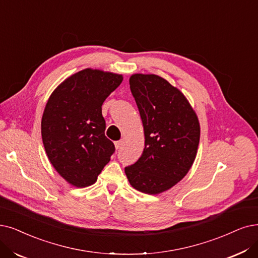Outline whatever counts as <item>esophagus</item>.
I'll return each instance as SVG.
<instances>
[{"label": "esophagus", "mask_w": 258, "mask_h": 258, "mask_svg": "<svg viewBox=\"0 0 258 258\" xmlns=\"http://www.w3.org/2000/svg\"><path fill=\"white\" fill-rule=\"evenodd\" d=\"M122 141H117V142H115L114 143V145H115V148L116 149H120L121 148V146H122Z\"/></svg>", "instance_id": "obj_1"}]
</instances>
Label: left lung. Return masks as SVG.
Listing matches in <instances>:
<instances>
[{"instance_id": "left-lung-1", "label": "left lung", "mask_w": 258, "mask_h": 258, "mask_svg": "<svg viewBox=\"0 0 258 258\" xmlns=\"http://www.w3.org/2000/svg\"><path fill=\"white\" fill-rule=\"evenodd\" d=\"M129 84L142 118L145 148L125 172L132 187L157 195L171 188L190 169L200 140L199 120L182 92L164 78L135 74Z\"/></svg>"}]
</instances>
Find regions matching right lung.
Returning <instances> with one entry per match:
<instances>
[{
  "instance_id": "obj_1",
  "label": "right lung",
  "mask_w": 258,
  "mask_h": 258,
  "mask_svg": "<svg viewBox=\"0 0 258 258\" xmlns=\"http://www.w3.org/2000/svg\"><path fill=\"white\" fill-rule=\"evenodd\" d=\"M122 81L110 72L86 69L66 79L49 96L41 135L49 162L76 187L95 183L115 151L106 136L101 106Z\"/></svg>"
}]
</instances>
